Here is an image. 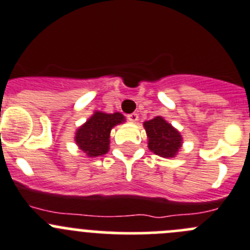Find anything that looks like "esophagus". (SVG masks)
Masks as SVG:
<instances>
[{
	"label": "esophagus",
	"instance_id": "1",
	"mask_svg": "<svg viewBox=\"0 0 250 250\" xmlns=\"http://www.w3.org/2000/svg\"><path fill=\"white\" fill-rule=\"evenodd\" d=\"M127 119H129V121H131V123H136V121L139 120V114L137 113L129 114V115H127Z\"/></svg>",
	"mask_w": 250,
	"mask_h": 250
}]
</instances>
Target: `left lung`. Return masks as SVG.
Instances as JSON below:
<instances>
[{"instance_id": "8db88e82", "label": "left lung", "mask_w": 250, "mask_h": 250, "mask_svg": "<svg viewBox=\"0 0 250 250\" xmlns=\"http://www.w3.org/2000/svg\"><path fill=\"white\" fill-rule=\"evenodd\" d=\"M144 127L148 139L149 151L163 158L177 156L183 145V137L172 124L163 116H156L152 120L145 121Z\"/></svg>"}]
</instances>
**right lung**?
<instances>
[{"mask_svg": "<svg viewBox=\"0 0 250 250\" xmlns=\"http://www.w3.org/2000/svg\"><path fill=\"white\" fill-rule=\"evenodd\" d=\"M123 123H125V116L119 111L113 114L94 111L93 115L76 130V145L89 158L104 156L109 151L111 129Z\"/></svg>", "mask_w": 250, "mask_h": 250, "instance_id": "add662e5", "label": "right lung"}]
</instances>
